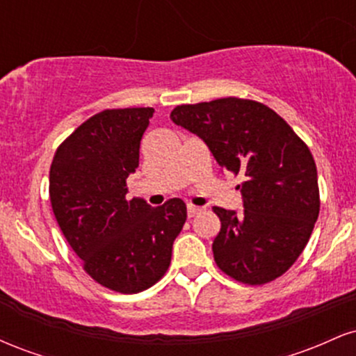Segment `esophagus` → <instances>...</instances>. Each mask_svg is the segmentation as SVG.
Segmentation results:
<instances>
[{"instance_id":"34e87169","label":"esophagus","mask_w":356,"mask_h":356,"mask_svg":"<svg viewBox=\"0 0 356 356\" xmlns=\"http://www.w3.org/2000/svg\"><path fill=\"white\" fill-rule=\"evenodd\" d=\"M201 211H202L201 207L192 206V204H189V206H187V216H189V218H194V216H197Z\"/></svg>"}]
</instances>
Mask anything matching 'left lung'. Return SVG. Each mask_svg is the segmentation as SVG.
Listing matches in <instances>:
<instances>
[{"label":"left lung","mask_w":356,"mask_h":356,"mask_svg":"<svg viewBox=\"0 0 356 356\" xmlns=\"http://www.w3.org/2000/svg\"><path fill=\"white\" fill-rule=\"evenodd\" d=\"M170 118L201 137L224 170L241 174L244 212L214 207L212 243L220 271L244 284L284 275L303 252L320 214L316 164L308 145L275 110L254 100L177 105Z\"/></svg>","instance_id":"1"}]
</instances>
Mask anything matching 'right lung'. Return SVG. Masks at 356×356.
Returning <instances> with one entry per match:
<instances>
[{"label": "right lung", "mask_w": 356, "mask_h": 356, "mask_svg": "<svg viewBox=\"0 0 356 356\" xmlns=\"http://www.w3.org/2000/svg\"><path fill=\"white\" fill-rule=\"evenodd\" d=\"M152 115L140 107L90 117L61 142L50 167L51 209L65 239L97 283L125 295L165 275L187 218L182 199L152 207L127 197Z\"/></svg>", "instance_id": "obj_1"}]
</instances>
